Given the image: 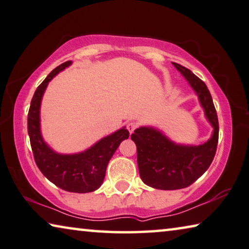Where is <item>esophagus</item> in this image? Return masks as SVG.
Listing matches in <instances>:
<instances>
[{
	"mask_svg": "<svg viewBox=\"0 0 249 249\" xmlns=\"http://www.w3.org/2000/svg\"><path fill=\"white\" fill-rule=\"evenodd\" d=\"M137 128H138V124H136V122L130 121V122H128V124H127V129L129 130L130 133H132Z\"/></svg>",
	"mask_w": 249,
	"mask_h": 249,
	"instance_id": "obj_1",
	"label": "esophagus"
}]
</instances>
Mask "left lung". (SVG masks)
Here are the masks:
<instances>
[{"label":"left lung","instance_id":"obj_1","mask_svg":"<svg viewBox=\"0 0 249 249\" xmlns=\"http://www.w3.org/2000/svg\"><path fill=\"white\" fill-rule=\"evenodd\" d=\"M173 64L197 92L213 132L207 142L187 147L171 142L152 128L141 127L135 130L131 139L137 146L140 178L146 185L161 190L186 188L196 181L213 162L219 135L217 112L207 86L189 69L175 62Z\"/></svg>","mask_w":249,"mask_h":249}]
</instances>
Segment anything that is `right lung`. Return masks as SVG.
I'll return each instance as SVG.
<instances>
[{
    "label": "right lung",
    "instance_id": "obj_1",
    "mask_svg": "<svg viewBox=\"0 0 249 249\" xmlns=\"http://www.w3.org/2000/svg\"><path fill=\"white\" fill-rule=\"evenodd\" d=\"M71 64L67 61L51 71L36 88L28 113V132L36 166L50 181L70 193H91L103 182L109 160L122 140L128 139L129 131L122 128L103 138L93 147L76 155H59L51 150L42 139L40 131V105L48 83Z\"/></svg>",
    "mask_w": 249,
    "mask_h": 249
}]
</instances>
